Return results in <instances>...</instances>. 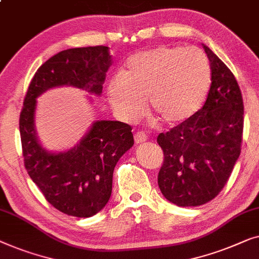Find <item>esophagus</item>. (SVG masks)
I'll return each mask as SVG.
<instances>
[{
    "instance_id": "1",
    "label": "esophagus",
    "mask_w": 259,
    "mask_h": 259,
    "mask_svg": "<svg viewBox=\"0 0 259 259\" xmlns=\"http://www.w3.org/2000/svg\"><path fill=\"white\" fill-rule=\"evenodd\" d=\"M147 140L148 136L144 133H142V131H138V133L135 134V141H136V143H143Z\"/></svg>"
}]
</instances>
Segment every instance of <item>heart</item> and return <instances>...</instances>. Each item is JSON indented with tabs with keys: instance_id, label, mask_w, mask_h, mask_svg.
I'll return each instance as SVG.
<instances>
[{
	"instance_id": "b5f03b06",
	"label": "heart",
	"mask_w": 259,
	"mask_h": 259,
	"mask_svg": "<svg viewBox=\"0 0 259 259\" xmlns=\"http://www.w3.org/2000/svg\"><path fill=\"white\" fill-rule=\"evenodd\" d=\"M212 83L209 58L201 49L162 46L131 56L112 76L107 96L119 119H140L149 110L165 125L189 121L201 110Z\"/></svg>"
}]
</instances>
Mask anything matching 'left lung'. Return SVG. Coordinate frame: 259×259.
Wrapping results in <instances>:
<instances>
[{
	"label": "left lung",
	"mask_w": 259,
	"mask_h": 259,
	"mask_svg": "<svg viewBox=\"0 0 259 259\" xmlns=\"http://www.w3.org/2000/svg\"><path fill=\"white\" fill-rule=\"evenodd\" d=\"M202 46L212 69L205 103L194 117L157 137L164 154L158 187L178 206H198L216 197L242 145L244 105L237 81L216 54Z\"/></svg>",
	"instance_id": "1"
}]
</instances>
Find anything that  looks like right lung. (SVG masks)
Instances as JSON below:
<instances>
[{
    "label": "right lung",
    "instance_id": "add662e5",
    "mask_svg": "<svg viewBox=\"0 0 259 259\" xmlns=\"http://www.w3.org/2000/svg\"><path fill=\"white\" fill-rule=\"evenodd\" d=\"M111 64L108 47L63 50L38 68L24 98L20 115L24 166L47 201L69 216L92 217L107 205L115 166L134 145L131 126L118 121H95L75 147L49 151L35 128L37 98L60 87L101 96Z\"/></svg>",
    "mask_w": 259,
    "mask_h": 259
}]
</instances>
